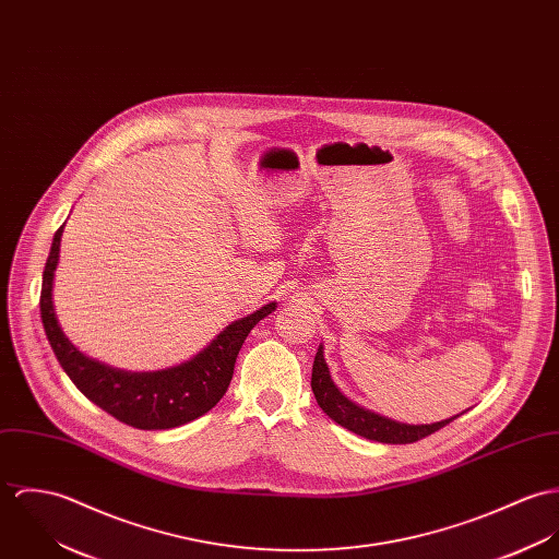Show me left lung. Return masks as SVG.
I'll list each match as a JSON object with an SVG mask.
<instances>
[{
    "instance_id": "8db88e82",
    "label": "left lung",
    "mask_w": 559,
    "mask_h": 559,
    "mask_svg": "<svg viewBox=\"0 0 559 559\" xmlns=\"http://www.w3.org/2000/svg\"><path fill=\"white\" fill-rule=\"evenodd\" d=\"M310 388L317 399V405L323 409L325 416H330L336 425L345 427L352 433L362 435L372 441L381 443H414L427 435L439 431L441 427L450 425V420H441L435 425H401L394 420H388L379 414L367 412L352 403L332 381L328 365L323 360V347L319 345L312 362V377H310Z\"/></svg>"
}]
</instances>
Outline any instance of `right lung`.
Returning a JSON list of instances; mask_svg holds the SVG:
<instances>
[{
	"label": "right lung",
	"mask_w": 559,
	"mask_h": 559,
	"mask_svg": "<svg viewBox=\"0 0 559 559\" xmlns=\"http://www.w3.org/2000/svg\"><path fill=\"white\" fill-rule=\"evenodd\" d=\"M63 225L53 236L51 252L45 263L40 317L51 349L72 383L100 409L128 427L143 431L174 429L210 412L231 383L236 358L250 330L276 309V302L227 325L201 354L180 367L158 372L109 369L85 358L68 343L53 310V272L60 257Z\"/></svg>",
	"instance_id": "1"
}]
</instances>
